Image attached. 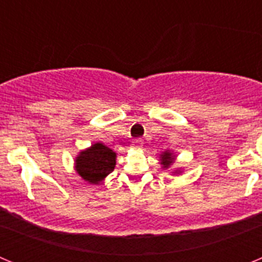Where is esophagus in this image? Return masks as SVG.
<instances>
[{"instance_id": "1", "label": "esophagus", "mask_w": 262, "mask_h": 262, "mask_svg": "<svg viewBox=\"0 0 262 262\" xmlns=\"http://www.w3.org/2000/svg\"><path fill=\"white\" fill-rule=\"evenodd\" d=\"M143 147V140L142 139H136L133 142V148H136V149H140Z\"/></svg>"}]
</instances>
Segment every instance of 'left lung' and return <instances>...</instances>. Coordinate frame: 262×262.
<instances>
[{
	"instance_id": "1",
	"label": "left lung",
	"mask_w": 262,
	"mask_h": 262,
	"mask_svg": "<svg viewBox=\"0 0 262 262\" xmlns=\"http://www.w3.org/2000/svg\"><path fill=\"white\" fill-rule=\"evenodd\" d=\"M160 160H161V165H163V168L168 169L169 166L172 165L173 161H174V156H173V154H170L169 151H165V152H163V155H161V159Z\"/></svg>"
}]
</instances>
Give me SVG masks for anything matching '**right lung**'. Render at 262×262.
Wrapping results in <instances>:
<instances>
[{
  "instance_id": "obj_1",
  "label": "right lung",
  "mask_w": 262,
  "mask_h": 262,
  "mask_svg": "<svg viewBox=\"0 0 262 262\" xmlns=\"http://www.w3.org/2000/svg\"><path fill=\"white\" fill-rule=\"evenodd\" d=\"M117 154L102 143H96L76 157L75 168L84 181L99 184L115 168Z\"/></svg>"
}]
</instances>
